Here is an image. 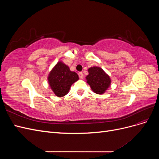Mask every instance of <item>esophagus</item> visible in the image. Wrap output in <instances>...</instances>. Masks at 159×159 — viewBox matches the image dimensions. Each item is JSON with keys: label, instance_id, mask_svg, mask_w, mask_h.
I'll return each mask as SVG.
<instances>
[{"label": "esophagus", "instance_id": "esophagus-1", "mask_svg": "<svg viewBox=\"0 0 159 159\" xmlns=\"http://www.w3.org/2000/svg\"><path fill=\"white\" fill-rule=\"evenodd\" d=\"M78 75H79V77H80V79H83L84 78V75H83L82 72H79Z\"/></svg>", "mask_w": 159, "mask_h": 159}]
</instances>
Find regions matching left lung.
<instances>
[{
	"label": "left lung",
	"mask_w": 159,
	"mask_h": 159,
	"mask_svg": "<svg viewBox=\"0 0 159 159\" xmlns=\"http://www.w3.org/2000/svg\"><path fill=\"white\" fill-rule=\"evenodd\" d=\"M89 74L85 77L87 83L93 92L97 94H103L111 85L110 77L102 68L93 66L88 69Z\"/></svg>",
	"instance_id": "1"
}]
</instances>
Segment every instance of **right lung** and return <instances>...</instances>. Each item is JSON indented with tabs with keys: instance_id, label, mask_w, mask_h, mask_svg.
Here are the masks:
<instances>
[{
	"instance_id": "right-lung-1",
	"label": "right lung",
	"mask_w": 159,
	"mask_h": 159,
	"mask_svg": "<svg viewBox=\"0 0 159 159\" xmlns=\"http://www.w3.org/2000/svg\"><path fill=\"white\" fill-rule=\"evenodd\" d=\"M78 80V75L62 61L57 62L48 77L50 87L57 97L68 94L71 85Z\"/></svg>"
}]
</instances>
